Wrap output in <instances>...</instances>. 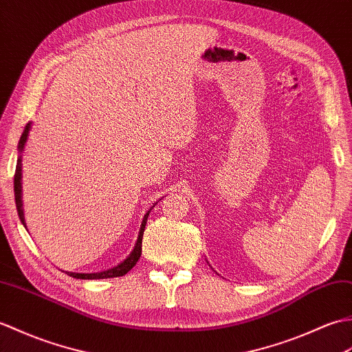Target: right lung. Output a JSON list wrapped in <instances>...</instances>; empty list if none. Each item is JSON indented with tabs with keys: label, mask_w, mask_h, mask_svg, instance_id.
Here are the masks:
<instances>
[{
	"label": "right lung",
	"mask_w": 352,
	"mask_h": 352,
	"mask_svg": "<svg viewBox=\"0 0 352 352\" xmlns=\"http://www.w3.org/2000/svg\"><path fill=\"white\" fill-rule=\"evenodd\" d=\"M30 129H31V122H28L25 124V128H23V132L21 135V140L18 143V161H16V171H14V201H16V209H18V215H19V220L23 224V228L27 229V223H25V215H23V203H22V151L23 147H25V143L28 140V134H30ZM161 200V199H160ZM158 203V201H156ZM153 203V206L156 205ZM152 206V208H153ZM152 208L147 210L146 215L143 217V221L142 226H140V232H138V238L137 242L134 245V250H132L131 254L124 259L123 262H120L117 267H113L107 271H99V272H90V274H85V272H69L65 271L67 276L74 277V278H82V280H96V278H113V277H122L126 274L128 271H131L132 268L135 267V263L138 262L140 256H142V241H143V233H144V228H146V223H147V217H149Z\"/></svg>",
	"instance_id": "right-lung-1"
}]
</instances>
